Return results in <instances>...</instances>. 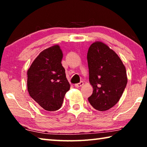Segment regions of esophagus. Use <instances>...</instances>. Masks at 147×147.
Returning <instances> with one entry per match:
<instances>
[{"label":"esophagus","mask_w":147,"mask_h":147,"mask_svg":"<svg viewBox=\"0 0 147 147\" xmlns=\"http://www.w3.org/2000/svg\"><path fill=\"white\" fill-rule=\"evenodd\" d=\"M83 84H84V82H83L82 81H81L80 82L74 84V86L76 87V88H80V87H81L82 86H83Z\"/></svg>","instance_id":"esophagus-1"}]
</instances>
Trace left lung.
I'll list each match as a JSON object with an SVG mask.
<instances>
[{
	"instance_id": "8db88e82",
	"label": "left lung",
	"mask_w": 147,
	"mask_h": 147,
	"mask_svg": "<svg viewBox=\"0 0 147 147\" xmlns=\"http://www.w3.org/2000/svg\"><path fill=\"white\" fill-rule=\"evenodd\" d=\"M87 58L93 88L88 100L96 110H108L118 102L127 84L125 67L117 54L102 42L91 45Z\"/></svg>"
}]
</instances>
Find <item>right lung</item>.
I'll return each instance as SVG.
<instances>
[{"instance_id":"1","label":"right lung","mask_w":147,"mask_h":147,"mask_svg":"<svg viewBox=\"0 0 147 147\" xmlns=\"http://www.w3.org/2000/svg\"><path fill=\"white\" fill-rule=\"evenodd\" d=\"M62 57L58 45L49 47L39 54L27 72L30 96L47 111L60 108L65 94L70 89L61 63Z\"/></svg>"}]
</instances>
